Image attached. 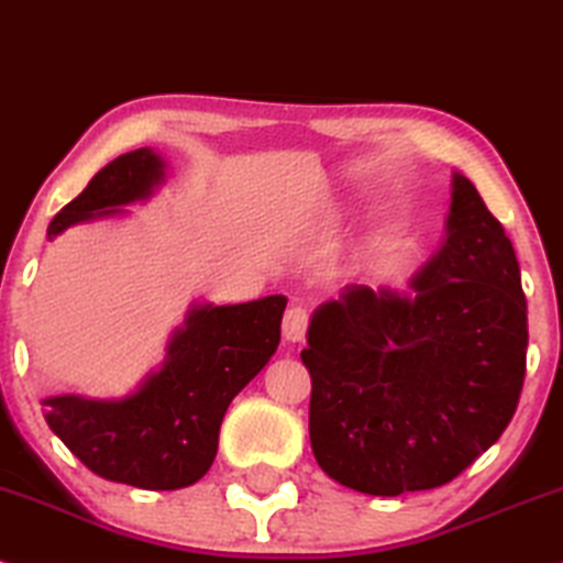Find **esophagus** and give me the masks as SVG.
Masks as SVG:
<instances>
[{
	"label": "esophagus",
	"mask_w": 563,
	"mask_h": 563,
	"mask_svg": "<svg viewBox=\"0 0 563 563\" xmlns=\"http://www.w3.org/2000/svg\"><path fill=\"white\" fill-rule=\"evenodd\" d=\"M307 324H309V314L307 309L294 303V307L286 309V317H283V338L290 343H301L303 335H307Z\"/></svg>",
	"instance_id": "1"
}]
</instances>
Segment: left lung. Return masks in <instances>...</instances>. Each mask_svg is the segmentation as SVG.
Instances as JSON below:
<instances>
[{
    "label": "left lung",
    "instance_id": "obj_1",
    "mask_svg": "<svg viewBox=\"0 0 563 563\" xmlns=\"http://www.w3.org/2000/svg\"><path fill=\"white\" fill-rule=\"evenodd\" d=\"M307 343L311 451L335 483L430 490L490 449L525 383L527 301L472 180L453 173L445 239L409 290L346 286L314 309Z\"/></svg>",
    "mask_w": 563,
    "mask_h": 563
}]
</instances>
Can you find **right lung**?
Wrapping results in <instances>:
<instances>
[{
    "label": "right lung",
    "mask_w": 563,
    "mask_h": 563,
    "mask_svg": "<svg viewBox=\"0 0 563 563\" xmlns=\"http://www.w3.org/2000/svg\"><path fill=\"white\" fill-rule=\"evenodd\" d=\"M167 178L154 148L120 154L88 180L84 194L59 209L46 239L80 222L125 214ZM286 296L214 307L191 303L167 341L159 369L123 398L59 393L44 398L54 435L93 475L144 490H178L207 475L230 401L254 380L280 343Z\"/></svg>",
    "instance_id": "obj_1"
}]
</instances>
